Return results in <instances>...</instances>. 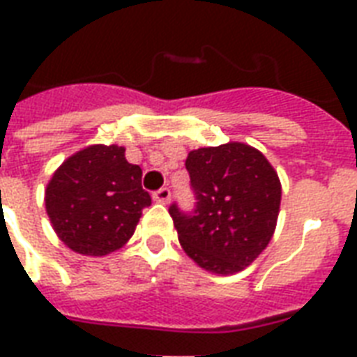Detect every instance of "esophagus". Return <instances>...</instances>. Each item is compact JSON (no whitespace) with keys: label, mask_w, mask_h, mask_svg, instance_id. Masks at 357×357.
Here are the masks:
<instances>
[{"label":"esophagus","mask_w":357,"mask_h":357,"mask_svg":"<svg viewBox=\"0 0 357 357\" xmlns=\"http://www.w3.org/2000/svg\"><path fill=\"white\" fill-rule=\"evenodd\" d=\"M153 200L159 202V204H168V202H170V189H168V187H162V189L155 190V192H153Z\"/></svg>","instance_id":"1"}]
</instances>
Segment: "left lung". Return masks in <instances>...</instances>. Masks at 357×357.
I'll return each instance as SVG.
<instances>
[{"instance_id":"1","label":"left lung","mask_w":357,"mask_h":357,"mask_svg":"<svg viewBox=\"0 0 357 357\" xmlns=\"http://www.w3.org/2000/svg\"><path fill=\"white\" fill-rule=\"evenodd\" d=\"M196 206L168 213L185 254L215 274L252 265L276 229L282 183L259 150L243 142L192 150L185 161Z\"/></svg>"}]
</instances>
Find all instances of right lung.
Here are the masks:
<instances>
[{
  "mask_svg": "<svg viewBox=\"0 0 357 357\" xmlns=\"http://www.w3.org/2000/svg\"><path fill=\"white\" fill-rule=\"evenodd\" d=\"M122 146L94 144L68 157L46 187V211L55 234L83 255H107L133 235L151 204L142 170Z\"/></svg>",
  "mask_w": 357,
  "mask_h": 357,
  "instance_id": "obj_1",
  "label": "right lung"
}]
</instances>
